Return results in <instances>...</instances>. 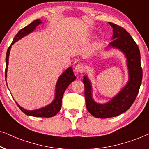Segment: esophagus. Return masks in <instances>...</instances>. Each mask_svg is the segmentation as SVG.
Masks as SVG:
<instances>
[{"label":"esophagus","mask_w":149,"mask_h":149,"mask_svg":"<svg viewBox=\"0 0 149 149\" xmlns=\"http://www.w3.org/2000/svg\"><path fill=\"white\" fill-rule=\"evenodd\" d=\"M84 69V66L82 64H78L76 67H75V71L77 73H82V71H83Z\"/></svg>","instance_id":"esophagus-1"}]
</instances>
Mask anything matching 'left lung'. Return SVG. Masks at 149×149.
Listing matches in <instances>:
<instances>
[{
    "instance_id": "left-lung-1",
    "label": "left lung",
    "mask_w": 149,
    "mask_h": 149,
    "mask_svg": "<svg viewBox=\"0 0 149 149\" xmlns=\"http://www.w3.org/2000/svg\"><path fill=\"white\" fill-rule=\"evenodd\" d=\"M113 28L112 41L107 47L117 49L125 54L129 73V80L116 96L104 104H100L92 97V85L86 76L82 80L84 85V96L88 111L98 118L116 117L127 111L136 98L142 80L140 53L138 46L126 30L117 24L109 22Z\"/></svg>"
}]
</instances>
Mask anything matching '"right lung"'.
<instances>
[{
	"label": "right lung",
	"instance_id": "obj_1",
	"mask_svg": "<svg viewBox=\"0 0 149 149\" xmlns=\"http://www.w3.org/2000/svg\"><path fill=\"white\" fill-rule=\"evenodd\" d=\"M42 23V21L40 19L36 20L32 22H31L29 24H28L27 27H24L23 29H20L18 31V33L14 37L12 44L9 47L7 51L6 54V67H5V79L7 78V68H8V63H9V56L10 49L12 48V45L14 44L15 42L21 39L22 37L25 36L30 33H31L35 30L38 25ZM76 79V76L74 75L72 67H69L67 70H65L62 74L60 76L59 78L56 82V85L55 88V97H54V100L50 103L49 104L47 105L42 108L36 109V110H27V109L22 108L20 107L18 103L16 102V104L19 107V109L22 111L24 113H25L27 116H34V117H42V118H51L56 116L58 112L60 111L62 106V99H63V94L65 93L66 88L69 85V84L71 83L73 81H74ZM7 83V80H6Z\"/></svg>",
	"mask_w": 149,
	"mask_h": 149
}]
</instances>
